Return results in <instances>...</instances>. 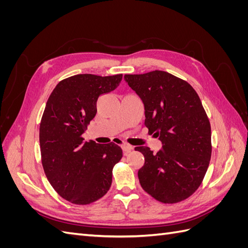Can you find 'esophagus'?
<instances>
[{
	"label": "esophagus",
	"instance_id": "esophagus-1",
	"mask_svg": "<svg viewBox=\"0 0 248 248\" xmlns=\"http://www.w3.org/2000/svg\"><path fill=\"white\" fill-rule=\"evenodd\" d=\"M122 150H123V153L124 155H127L128 153H130L132 150H133V147L129 144H127V142H124V144L122 145Z\"/></svg>",
	"mask_w": 248,
	"mask_h": 248
}]
</instances>
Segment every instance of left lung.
<instances>
[{
    "label": "left lung",
    "instance_id": "1",
    "mask_svg": "<svg viewBox=\"0 0 248 248\" xmlns=\"http://www.w3.org/2000/svg\"><path fill=\"white\" fill-rule=\"evenodd\" d=\"M124 79L144 103L149 133L162 144L156 154L136 147L145 157L138 172L142 189L162 202H181L199 188L211 158V126L200 97L166 71L125 74Z\"/></svg>",
    "mask_w": 248,
    "mask_h": 248
}]
</instances>
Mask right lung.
I'll use <instances>...</instances> for the list:
<instances>
[{"label": "right lung", "instance_id": "obj_1", "mask_svg": "<svg viewBox=\"0 0 248 248\" xmlns=\"http://www.w3.org/2000/svg\"><path fill=\"white\" fill-rule=\"evenodd\" d=\"M121 80L122 74H78L60 81L46 102L39 129L43 170L54 189L73 204L102 198L111 185L112 168L122 158L115 142L100 145L82 139L97 112V100Z\"/></svg>", "mask_w": 248, "mask_h": 248}]
</instances>
